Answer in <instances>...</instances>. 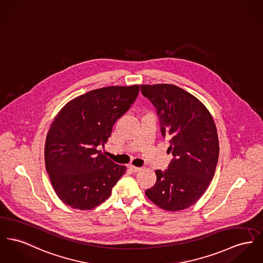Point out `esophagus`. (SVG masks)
<instances>
[{
	"label": "esophagus",
	"mask_w": 263,
	"mask_h": 263,
	"mask_svg": "<svg viewBox=\"0 0 263 263\" xmlns=\"http://www.w3.org/2000/svg\"><path fill=\"white\" fill-rule=\"evenodd\" d=\"M129 170L132 171V172H134V173H138V172H140V167H138V166H135V165H129Z\"/></svg>",
	"instance_id": "1"
}]
</instances>
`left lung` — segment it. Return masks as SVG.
Here are the masks:
<instances>
[{
  "mask_svg": "<svg viewBox=\"0 0 263 263\" xmlns=\"http://www.w3.org/2000/svg\"><path fill=\"white\" fill-rule=\"evenodd\" d=\"M140 90L157 108L160 133L174 156L166 171H156L157 182L145 195L160 209L185 210L202 196L215 173V123L205 105L175 85H141Z\"/></svg>",
  "mask_w": 263,
  "mask_h": 263,
  "instance_id": "1",
  "label": "left lung"
}]
</instances>
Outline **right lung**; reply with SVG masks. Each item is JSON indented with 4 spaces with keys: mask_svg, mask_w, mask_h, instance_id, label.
Listing matches in <instances>:
<instances>
[{
    "mask_svg": "<svg viewBox=\"0 0 263 263\" xmlns=\"http://www.w3.org/2000/svg\"><path fill=\"white\" fill-rule=\"evenodd\" d=\"M140 86L105 87L70 101L55 116L45 143V164L59 198L89 210L109 197L126 167L98 149L136 101Z\"/></svg>",
    "mask_w": 263,
    "mask_h": 263,
    "instance_id": "add662e5",
    "label": "right lung"
}]
</instances>
